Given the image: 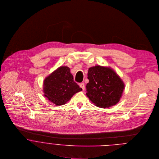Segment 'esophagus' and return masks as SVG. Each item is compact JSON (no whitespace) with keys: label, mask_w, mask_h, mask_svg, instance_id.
Here are the masks:
<instances>
[{"label":"esophagus","mask_w":159,"mask_h":159,"mask_svg":"<svg viewBox=\"0 0 159 159\" xmlns=\"http://www.w3.org/2000/svg\"><path fill=\"white\" fill-rule=\"evenodd\" d=\"M79 85H80V87L81 88H82V89L84 91V88H85L84 84L83 83H80Z\"/></svg>","instance_id":"1"}]
</instances>
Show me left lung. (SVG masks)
<instances>
[{"label": "left lung", "instance_id": "obj_1", "mask_svg": "<svg viewBox=\"0 0 159 159\" xmlns=\"http://www.w3.org/2000/svg\"><path fill=\"white\" fill-rule=\"evenodd\" d=\"M86 95L97 107L107 108L117 103L124 84L112 69L97 66L89 68Z\"/></svg>", "mask_w": 159, "mask_h": 159}]
</instances>
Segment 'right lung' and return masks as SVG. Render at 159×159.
I'll list each match as a JSON object with an SVG mask.
<instances>
[{"instance_id":"add662e5","label":"right lung","mask_w":159,"mask_h":159,"mask_svg":"<svg viewBox=\"0 0 159 159\" xmlns=\"http://www.w3.org/2000/svg\"><path fill=\"white\" fill-rule=\"evenodd\" d=\"M45 96L56 105L67 103L73 95L82 91L74 81L67 67H61L52 72L44 81Z\"/></svg>"}]
</instances>
